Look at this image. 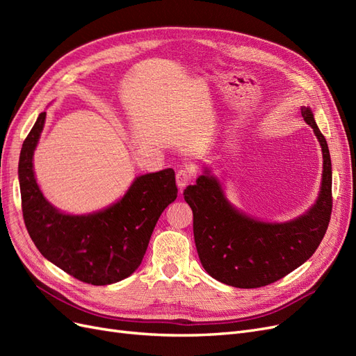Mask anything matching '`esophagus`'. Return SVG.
<instances>
[{
    "instance_id": "obj_1",
    "label": "esophagus",
    "mask_w": 356,
    "mask_h": 356,
    "mask_svg": "<svg viewBox=\"0 0 356 356\" xmlns=\"http://www.w3.org/2000/svg\"><path fill=\"white\" fill-rule=\"evenodd\" d=\"M196 178V172L190 169V168H182L177 172V184L179 187V190L184 188L186 186H188L191 181H195Z\"/></svg>"
}]
</instances>
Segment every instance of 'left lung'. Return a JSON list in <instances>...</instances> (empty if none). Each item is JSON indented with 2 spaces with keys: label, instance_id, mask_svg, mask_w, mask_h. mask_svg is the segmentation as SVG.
<instances>
[{
  "label": "left lung",
  "instance_id": "8db88e82",
  "mask_svg": "<svg viewBox=\"0 0 356 356\" xmlns=\"http://www.w3.org/2000/svg\"><path fill=\"white\" fill-rule=\"evenodd\" d=\"M301 115L314 129L324 157L319 197L307 213L284 224L252 220L225 200L220 182L208 174L184 190L200 263L222 284L236 288L270 285L309 260L324 239L332 211L331 159L314 114L303 106Z\"/></svg>",
  "mask_w": 356,
  "mask_h": 356
}]
</instances>
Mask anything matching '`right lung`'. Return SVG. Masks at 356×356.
I'll return each instance as SVG.
<instances>
[{"label": "right lung", "mask_w": 356, "mask_h": 356, "mask_svg": "<svg viewBox=\"0 0 356 356\" xmlns=\"http://www.w3.org/2000/svg\"><path fill=\"white\" fill-rule=\"evenodd\" d=\"M46 120L41 113L22 145L19 184L26 230L38 251L84 284L110 285L141 264L161 212L178 195L174 169L138 177L120 202L90 215L56 211L40 191L32 154Z\"/></svg>", "instance_id": "right-lung-1"}]
</instances>
